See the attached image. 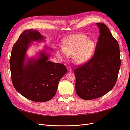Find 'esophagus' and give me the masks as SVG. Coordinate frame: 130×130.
<instances>
[{"label": "esophagus", "mask_w": 130, "mask_h": 130, "mask_svg": "<svg viewBox=\"0 0 130 130\" xmlns=\"http://www.w3.org/2000/svg\"><path fill=\"white\" fill-rule=\"evenodd\" d=\"M67 70L69 72L72 71V68L70 67H67Z\"/></svg>", "instance_id": "obj_1"}]
</instances>
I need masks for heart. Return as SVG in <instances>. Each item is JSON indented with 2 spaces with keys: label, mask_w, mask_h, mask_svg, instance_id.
Wrapping results in <instances>:
<instances>
[{
  "label": "heart",
  "mask_w": 130,
  "mask_h": 130,
  "mask_svg": "<svg viewBox=\"0 0 130 130\" xmlns=\"http://www.w3.org/2000/svg\"><path fill=\"white\" fill-rule=\"evenodd\" d=\"M95 48L94 42L84 34H77L67 37L63 45L58 50V54L63 58L73 55L74 61L78 64L87 62L92 56Z\"/></svg>",
  "instance_id": "b5f03b06"
}]
</instances>
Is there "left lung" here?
<instances>
[{"instance_id": "1", "label": "left lung", "mask_w": 130, "mask_h": 130, "mask_svg": "<svg viewBox=\"0 0 130 130\" xmlns=\"http://www.w3.org/2000/svg\"><path fill=\"white\" fill-rule=\"evenodd\" d=\"M96 25L100 35L94 56L74 71L76 93L84 100L96 99L112 90L120 67L118 43L104 23Z\"/></svg>"}]
</instances>
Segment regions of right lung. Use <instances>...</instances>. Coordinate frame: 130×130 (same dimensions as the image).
I'll return each mask as SVG.
<instances>
[{"label": "right lung", "mask_w": 130, "mask_h": 130, "mask_svg": "<svg viewBox=\"0 0 130 130\" xmlns=\"http://www.w3.org/2000/svg\"><path fill=\"white\" fill-rule=\"evenodd\" d=\"M35 29L25 30L13 46L10 60L11 78L15 90L35 102L51 100L56 93L58 82L67 73L64 64L49 61L53 49L45 46L36 57H28L26 52L33 42L45 41Z\"/></svg>", "instance_id": "right-lung-1"}]
</instances>
